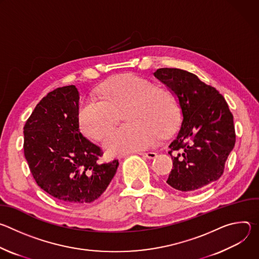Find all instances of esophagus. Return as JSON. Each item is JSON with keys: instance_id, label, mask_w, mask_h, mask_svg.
Instances as JSON below:
<instances>
[{"instance_id": "1", "label": "esophagus", "mask_w": 259, "mask_h": 259, "mask_svg": "<svg viewBox=\"0 0 259 259\" xmlns=\"http://www.w3.org/2000/svg\"><path fill=\"white\" fill-rule=\"evenodd\" d=\"M140 156L144 157V158H147V159H154L155 157H157V154L154 153V152H141V153H138Z\"/></svg>"}]
</instances>
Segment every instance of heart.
I'll use <instances>...</instances> for the list:
<instances>
[{
	"instance_id": "b5f03b06",
	"label": "heart",
	"mask_w": 259,
	"mask_h": 259,
	"mask_svg": "<svg viewBox=\"0 0 259 259\" xmlns=\"http://www.w3.org/2000/svg\"><path fill=\"white\" fill-rule=\"evenodd\" d=\"M97 95L99 99L82 101L79 127L84 135L100 141L115 125L117 114L126 108L123 121L127 125L114 130L103 143L112 157L151 147L160 139V131L166 134L176 125L178 108L172 92L133 73L107 81Z\"/></svg>"
}]
</instances>
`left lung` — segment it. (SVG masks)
<instances>
[{
    "label": "left lung",
    "instance_id": "obj_1",
    "mask_svg": "<svg viewBox=\"0 0 259 259\" xmlns=\"http://www.w3.org/2000/svg\"><path fill=\"white\" fill-rule=\"evenodd\" d=\"M154 76L176 95L182 115L169 145L173 169L167 183L181 192L202 190L224 174L236 142L233 114L223 95L190 71L164 67Z\"/></svg>",
    "mask_w": 259,
    "mask_h": 259
}]
</instances>
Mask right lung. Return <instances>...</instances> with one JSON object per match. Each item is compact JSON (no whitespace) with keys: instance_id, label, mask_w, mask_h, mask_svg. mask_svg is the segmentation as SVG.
Masks as SVG:
<instances>
[{"instance_id":"add662e5","label":"right lung","mask_w":259,"mask_h":259,"mask_svg":"<svg viewBox=\"0 0 259 259\" xmlns=\"http://www.w3.org/2000/svg\"><path fill=\"white\" fill-rule=\"evenodd\" d=\"M76 86L49 92L24 127V157L36 184L55 199L86 205L106 190L119 161L99 163L103 153L79 129Z\"/></svg>"}]
</instances>
